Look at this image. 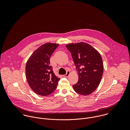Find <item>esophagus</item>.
<instances>
[{
	"label": "esophagus",
	"instance_id": "esophagus-1",
	"mask_svg": "<svg viewBox=\"0 0 130 130\" xmlns=\"http://www.w3.org/2000/svg\"><path fill=\"white\" fill-rule=\"evenodd\" d=\"M70 71H68V72H67V74H66L63 75V77H68V76H69V75H70Z\"/></svg>",
	"mask_w": 130,
	"mask_h": 130
}]
</instances>
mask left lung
Wrapping results in <instances>:
<instances>
[{
  "label": "left lung",
  "instance_id": "8db88e82",
  "mask_svg": "<svg viewBox=\"0 0 130 130\" xmlns=\"http://www.w3.org/2000/svg\"><path fill=\"white\" fill-rule=\"evenodd\" d=\"M66 47L72 54L78 72V80L73 87L76 93L87 95L93 92L102 78L104 66L99 52L89 44L80 42Z\"/></svg>",
  "mask_w": 130,
  "mask_h": 130
}]
</instances>
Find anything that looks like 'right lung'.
Listing matches in <instances>:
<instances>
[{
  "instance_id": "obj_1",
  "label": "right lung",
  "mask_w": 130,
  "mask_h": 130,
  "mask_svg": "<svg viewBox=\"0 0 130 130\" xmlns=\"http://www.w3.org/2000/svg\"><path fill=\"white\" fill-rule=\"evenodd\" d=\"M59 45L46 43L37 48L29 57L25 66L27 83L37 94L46 96L53 93L60 78L53 72L50 57Z\"/></svg>"
}]
</instances>
